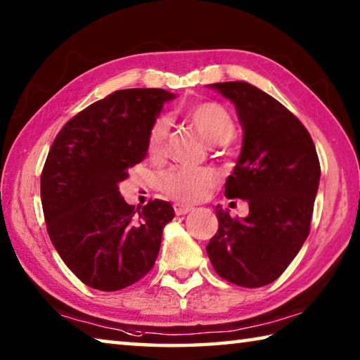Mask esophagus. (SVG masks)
Listing matches in <instances>:
<instances>
[{
	"mask_svg": "<svg viewBox=\"0 0 360 360\" xmlns=\"http://www.w3.org/2000/svg\"><path fill=\"white\" fill-rule=\"evenodd\" d=\"M192 210H193L192 206H187V205H182V203H176V205H174V212H176V216L187 214V212H191Z\"/></svg>",
	"mask_w": 360,
	"mask_h": 360,
	"instance_id": "esophagus-1",
	"label": "esophagus"
}]
</instances>
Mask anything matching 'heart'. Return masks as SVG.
Returning a JSON list of instances; mask_svg holds the SVG:
<instances>
[{
	"instance_id": "heart-1",
	"label": "heart",
	"mask_w": 360,
	"mask_h": 360,
	"mask_svg": "<svg viewBox=\"0 0 360 360\" xmlns=\"http://www.w3.org/2000/svg\"><path fill=\"white\" fill-rule=\"evenodd\" d=\"M187 120L210 144H227L235 135V122L227 109L217 103H198L187 109ZM169 122L158 117L150 127L148 149L152 158H162L167 152ZM216 184V174L208 168L178 167L162 176V187L168 197L182 203H197L208 197Z\"/></svg>"
}]
</instances>
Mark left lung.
Segmentation results:
<instances>
[{
	"label": "left lung",
	"instance_id": "obj_1",
	"mask_svg": "<svg viewBox=\"0 0 360 360\" xmlns=\"http://www.w3.org/2000/svg\"><path fill=\"white\" fill-rule=\"evenodd\" d=\"M211 89L233 103L243 148L225 195L249 203V214L230 217L216 206L217 233L206 252L221 278L241 288L275 281L309 233L321 167L308 130L289 109L248 82Z\"/></svg>",
	"mask_w": 360,
	"mask_h": 360
}]
</instances>
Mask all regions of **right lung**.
<instances>
[{
  "label": "right lung",
  "mask_w": 360,
  "mask_h": 360,
  "mask_svg": "<svg viewBox=\"0 0 360 360\" xmlns=\"http://www.w3.org/2000/svg\"><path fill=\"white\" fill-rule=\"evenodd\" d=\"M162 89H125L66 122L41 174L47 233L66 266L89 288H129L154 266L173 206L150 200L135 210L119 182L148 154V136L163 105Z\"/></svg>",
  "instance_id": "right-lung-1"
}]
</instances>
